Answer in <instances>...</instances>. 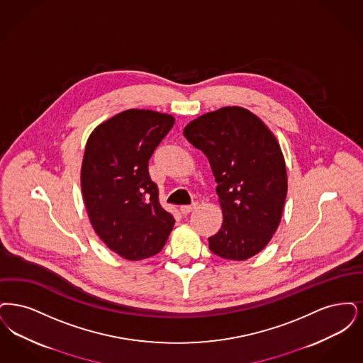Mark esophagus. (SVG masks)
<instances>
[{"mask_svg":"<svg viewBox=\"0 0 363 363\" xmlns=\"http://www.w3.org/2000/svg\"><path fill=\"white\" fill-rule=\"evenodd\" d=\"M198 207V203H192V205H186L182 206L180 207V211H182V214H184V216H187L189 213H192L195 208Z\"/></svg>","mask_w":363,"mask_h":363,"instance_id":"esophagus-1","label":"esophagus"}]
</instances>
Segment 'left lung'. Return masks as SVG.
<instances>
[{
	"label": "left lung",
	"instance_id": "left-lung-1",
	"mask_svg": "<svg viewBox=\"0 0 363 363\" xmlns=\"http://www.w3.org/2000/svg\"><path fill=\"white\" fill-rule=\"evenodd\" d=\"M210 162L222 208L210 251L247 260L266 248L279 226L287 194L284 155L272 131L251 111L223 107L191 121L183 131Z\"/></svg>",
	"mask_w": 363,
	"mask_h": 363
}]
</instances>
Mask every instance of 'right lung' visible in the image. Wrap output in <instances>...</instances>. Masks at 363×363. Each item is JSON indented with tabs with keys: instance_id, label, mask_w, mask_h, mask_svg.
Masks as SVG:
<instances>
[{
	"instance_id": "obj_1",
	"label": "right lung",
	"mask_w": 363,
	"mask_h": 363,
	"mask_svg": "<svg viewBox=\"0 0 363 363\" xmlns=\"http://www.w3.org/2000/svg\"><path fill=\"white\" fill-rule=\"evenodd\" d=\"M174 118L127 110L91 133L81 165V189L89 221L111 251L127 260L160 252L174 220L158 201L149 160Z\"/></svg>"
}]
</instances>
